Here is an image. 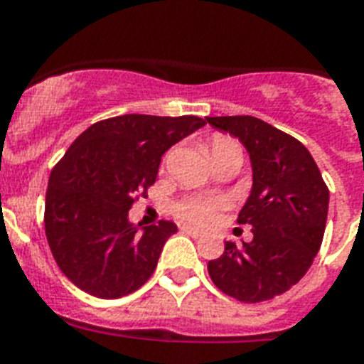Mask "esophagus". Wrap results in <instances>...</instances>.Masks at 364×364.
<instances>
[{
  "instance_id": "esophagus-1",
  "label": "esophagus",
  "mask_w": 364,
  "mask_h": 364,
  "mask_svg": "<svg viewBox=\"0 0 364 364\" xmlns=\"http://www.w3.org/2000/svg\"><path fill=\"white\" fill-rule=\"evenodd\" d=\"M181 232H183V233H187V235H192V237H196V239L203 237V233L200 232V230L192 228V226H183Z\"/></svg>"
}]
</instances>
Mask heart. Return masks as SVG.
I'll return each instance as SVG.
<instances>
[{
    "label": "heart",
    "instance_id": "b5f03b06",
    "mask_svg": "<svg viewBox=\"0 0 364 364\" xmlns=\"http://www.w3.org/2000/svg\"><path fill=\"white\" fill-rule=\"evenodd\" d=\"M209 156L213 162L220 161V159H228V156H237L243 161V147L237 140H233L230 136L215 134L209 140ZM223 209V203L217 200H203V198H188L183 200L176 205V215L181 220L187 223L202 224L208 226L217 220L218 213Z\"/></svg>",
    "mask_w": 364,
    "mask_h": 364
}]
</instances>
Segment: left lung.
<instances>
[{"mask_svg": "<svg viewBox=\"0 0 364 364\" xmlns=\"http://www.w3.org/2000/svg\"><path fill=\"white\" fill-rule=\"evenodd\" d=\"M247 147L252 191L237 223L250 243H224L208 264L213 284L241 303H262L297 284L314 262L326 232L329 188L299 140L252 115L205 117Z\"/></svg>", "mask_w": 364, "mask_h": 364, "instance_id": "8db88e82", "label": "left lung"}]
</instances>
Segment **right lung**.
Returning a JSON list of instances; mask_svg holds the SVG:
<instances>
[{
	"mask_svg": "<svg viewBox=\"0 0 364 364\" xmlns=\"http://www.w3.org/2000/svg\"><path fill=\"white\" fill-rule=\"evenodd\" d=\"M205 119L127 114L102 119L76 138L50 173L44 232L63 274L100 299H117L153 274L170 220L140 232L129 220L138 196H147L162 155Z\"/></svg>",
	"mask_w": 364,
	"mask_h": 364,
	"instance_id": "obj_1",
	"label": "right lung"
}]
</instances>
